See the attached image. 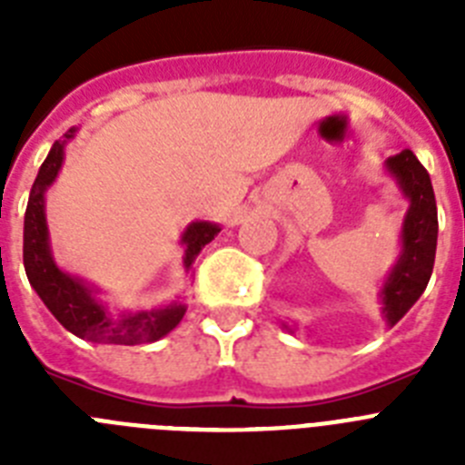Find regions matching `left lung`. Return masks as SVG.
I'll use <instances>...</instances> for the list:
<instances>
[{
  "label": "left lung",
  "instance_id": "obj_1",
  "mask_svg": "<svg viewBox=\"0 0 465 465\" xmlns=\"http://www.w3.org/2000/svg\"><path fill=\"white\" fill-rule=\"evenodd\" d=\"M386 174L396 182L401 195L408 200V212L401 225V253L384 277L380 289L381 319L396 326L410 307L426 291L438 246V207L430 176L410 149L386 158ZM286 331L293 332L286 323Z\"/></svg>",
  "mask_w": 465,
  "mask_h": 465
}]
</instances>
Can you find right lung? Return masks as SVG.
<instances>
[{"label":"right lung","mask_w":465,"mask_h":465,"mask_svg":"<svg viewBox=\"0 0 465 465\" xmlns=\"http://www.w3.org/2000/svg\"><path fill=\"white\" fill-rule=\"evenodd\" d=\"M76 137V127L67 130L63 139H57L48 151L44 165L39 167L35 183H32L27 212H25L23 230V262L44 305L51 310L57 322L63 323L76 338L100 344H149L165 338L174 331L186 314L182 300H172L170 305L151 307L139 312H114L102 302L100 289L90 286L81 277L64 272L53 258L51 235L46 223V191L53 186L64 163V149ZM221 232L219 223L212 221H193L183 230V268L191 272L197 253L204 244Z\"/></svg>","instance_id":"right-lung-1"}]
</instances>
